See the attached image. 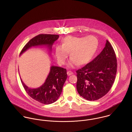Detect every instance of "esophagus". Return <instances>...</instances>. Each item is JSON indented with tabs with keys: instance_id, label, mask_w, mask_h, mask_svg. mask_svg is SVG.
I'll list each match as a JSON object with an SVG mask.
<instances>
[{
	"instance_id": "1",
	"label": "esophagus",
	"mask_w": 132,
	"mask_h": 132,
	"mask_svg": "<svg viewBox=\"0 0 132 132\" xmlns=\"http://www.w3.org/2000/svg\"><path fill=\"white\" fill-rule=\"evenodd\" d=\"M67 74H68V76H70L71 75H73V73L72 71H69L67 72Z\"/></svg>"
}]
</instances>
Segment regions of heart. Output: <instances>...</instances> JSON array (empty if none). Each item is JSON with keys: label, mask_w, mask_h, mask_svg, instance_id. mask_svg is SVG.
<instances>
[{"label": "heart", "mask_w": 132, "mask_h": 132, "mask_svg": "<svg viewBox=\"0 0 132 132\" xmlns=\"http://www.w3.org/2000/svg\"><path fill=\"white\" fill-rule=\"evenodd\" d=\"M98 42L93 36L78 37L69 36L61 41V46H57L55 49V56L60 65L65 64L70 53L71 58L69 65L73 67L77 63L82 65L87 63L94 56Z\"/></svg>", "instance_id": "obj_1"}]
</instances>
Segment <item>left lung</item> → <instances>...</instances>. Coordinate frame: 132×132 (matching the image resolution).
<instances>
[{
  "mask_svg": "<svg viewBox=\"0 0 132 132\" xmlns=\"http://www.w3.org/2000/svg\"><path fill=\"white\" fill-rule=\"evenodd\" d=\"M115 53L108 40L102 51L91 62L76 71L77 90L80 96L95 101L110 90L117 72Z\"/></svg>",
  "mask_w": 132,
  "mask_h": 132,
  "instance_id": "1",
  "label": "left lung"
}]
</instances>
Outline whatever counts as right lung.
<instances>
[{
    "label": "right lung",
    "mask_w": 132,
    "mask_h": 132,
    "mask_svg": "<svg viewBox=\"0 0 132 132\" xmlns=\"http://www.w3.org/2000/svg\"><path fill=\"white\" fill-rule=\"evenodd\" d=\"M59 38L57 35L40 34L31 39L23 47L20 55L32 46L47 45L51 50L52 46ZM67 78V70L52 66L45 83L37 88L27 87L21 79L25 91L31 98L44 104H50L56 102L62 92L63 84Z\"/></svg>",
    "instance_id": "add662e5"
}]
</instances>
